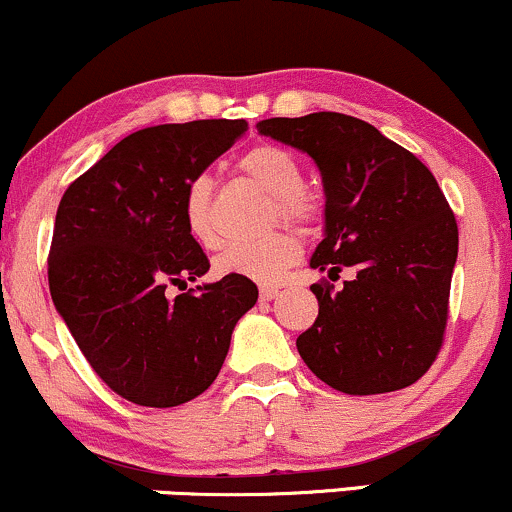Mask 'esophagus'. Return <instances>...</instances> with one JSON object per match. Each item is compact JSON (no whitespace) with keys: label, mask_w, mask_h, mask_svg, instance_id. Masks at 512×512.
Returning <instances> with one entry per match:
<instances>
[{"label":"esophagus","mask_w":512,"mask_h":512,"mask_svg":"<svg viewBox=\"0 0 512 512\" xmlns=\"http://www.w3.org/2000/svg\"><path fill=\"white\" fill-rule=\"evenodd\" d=\"M277 294H279L277 286H262V289H260V301H272Z\"/></svg>","instance_id":"34e87169"}]
</instances>
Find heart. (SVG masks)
Instances as JSON below:
<instances>
[{
  "label": "heart",
  "instance_id": "1",
  "mask_svg": "<svg viewBox=\"0 0 512 512\" xmlns=\"http://www.w3.org/2000/svg\"><path fill=\"white\" fill-rule=\"evenodd\" d=\"M238 172L274 199V218L294 226H308L318 218V204L303 192V170L289 150L279 145H257L238 160ZM213 184L199 174L184 189V223L192 238L204 247L218 245L211 211ZM301 243L294 233H274L257 243H235L216 257V272L269 284L296 262Z\"/></svg>",
  "mask_w": 512,
  "mask_h": 512
}]
</instances>
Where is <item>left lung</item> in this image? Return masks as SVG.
I'll list each match as a JSON object with an SVG mask.
<instances>
[{"mask_svg":"<svg viewBox=\"0 0 512 512\" xmlns=\"http://www.w3.org/2000/svg\"><path fill=\"white\" fill-rule=\"evenodd\" d=\"M257 131L311 155L323 177L325 233L311 267L338 279L313 284L318 318L296 338L303 362L350 396L415 384L447 328L459 230L423 162L355 116L318 111L267 119Z\"/></svg>","mask_w":512,"mask_h":512,"instance_id":"1","label":"left lung"}]
</instances>
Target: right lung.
Here are the masks:
<instances>
[{
    "label": "right lung",
    "instance_id": "obj_1",
    "mask_svg": "<svg viewBox=\"0 0 512 512\" xmlns=\"http://www.w3.org/2000/svg\"><path fill=\"white\" fill-rule=\"evenodd\" d=\"M245 131L243 119L143 128L60 199L50 296L99 379L138 406H182L209 389L257 301L243 277L166 296L211 267L184 223V189Z\"/></svg>",
    "mask_w": 512,
    "mask_h": 512
}]
</instances>
